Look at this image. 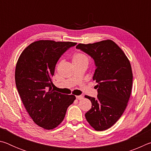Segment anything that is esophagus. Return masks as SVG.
Instances as JSON below:
<instances>
[{
  "mask_svg": "<svg viewBox=\"0 0 151 151\" xmlns=\"http://www.w3.org/2000/svg\"><path fill=\"white\" fill-rule=\"evenodd\" d=\"M76 99H78V100H82V99H83V96H82V95L76 96Z\"/></svg>",
  "mask_w": 151,
  "mask_h": 151,
  "instance_id": "esophagus-1",
  "label": "esophagus"
}]
</instances>
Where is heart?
I'll return each instance as SVG.
<instances>
[{"mask_svg":"<svg viewBox=\"0 0 151 151\" xmlns=\"http://www.w3.org/2000/svg\"><path fill=\"white\" fill-rule=\"evenodd\" d=\"M88 61V58L86 55L82 54L80 52H77L74 54L73 56V63L81 62V61Z\"/></svg>","mask_w":151,"mask_h":151,"instance_id":"heart-1","label":"heart"}]
</instances>
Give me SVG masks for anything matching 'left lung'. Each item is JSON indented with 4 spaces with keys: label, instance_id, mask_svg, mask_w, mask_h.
Instances as JSON below:
<instances>
[{
    "label": "left lung",
    "instance_id": "1",
    "mask_svg": "<svg viewBox=\"0 0 151 151\" xmlns=\"http://www.w3.org/2000/svg\"><path fill=\"white\" fill-rule=\"evenodd\" d=\"M76 48L93 58L96 66L93 78L98 94L96 98L85 96L92 103L86 119L96 131H104L118 121L127 106L132 85L131 63L111 40L78 44Z\"/></svg>",
    "mask_w": 151,
    "mask_h": 151
}]
</instances>
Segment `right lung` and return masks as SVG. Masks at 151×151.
Masks as SVG:
<instances>
[{"label": "right lung", "instance_id": "obj_1", "mask_svg": "<svg viewBox=\"0 0 151 151\" xmlns=\"http://www.w3.org/2000/svg\"><path fill=\"white\" fill-rule=\"evenodd\" d=\"M73 42L39 40L22 51L15 69V82L20 99L36 124L53 129L65 118L75 96L61 94L52 88V77L58 60Z\"/></svg>", "mask_w": 151, "mask_h": 151}]
</instances>
